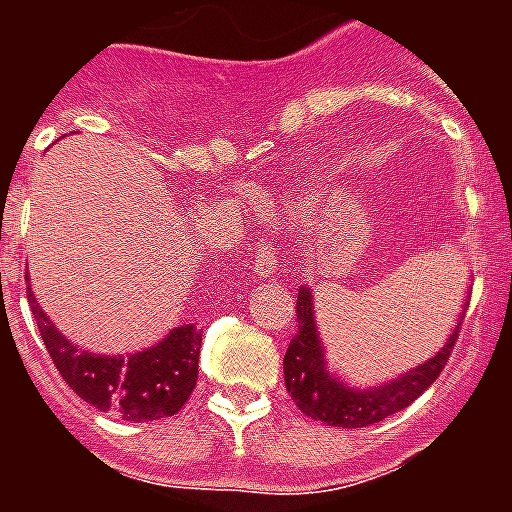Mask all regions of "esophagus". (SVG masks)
<instances>
[{
  "label": "esophagus",
  "mask_w": 512,
  "mask_h": 512,
  "mask_svg": "<svg viewBox=\"0 0 512 512\" xmlns=\"http://www.w3.org/2000/svg\"><path fill=\"white\" fill-rule=\"evenodd\" d=\"M252 271H255L257 279H265V276H273V273L279 271V255H276L273 244H257Z\"/></svg>",
  "instance_id": "34e87169"
}]
</instances>
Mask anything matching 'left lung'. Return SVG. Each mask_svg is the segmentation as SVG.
Wrapping results in <instances>:
<instances>
[{"label": "left lung", "mask_w": 512, "mask_h": 512, "mask_svg": "<svg viewBox=\"0 0 512 512\" xmlns=\"http://www.w3.org/2000/svg\"><path fill=\"white\" fill-rule=\"evenodd\" d=\"M460 324L454 329V335L446 340L444 348L430 361L420 364L412 372L401 374L398 380L388 382V385L353 390L327 372L324 350H321L316 321H313L311 289L300 287L297 292V327L300 329H297L295 340L289 342L287 356H284V382H287L289 396L295 398L300 412L313 420L335 425V428H366V425L382 422L390 414L406 409L414 398H420L441 377L446 361L452 356L457 335H460Z\"/></svg>", "instance_id": "obj_1"}]
</instances>
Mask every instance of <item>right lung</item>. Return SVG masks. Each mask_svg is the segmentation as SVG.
<instances>
[{
    "label": "right lung",
    "mask_w": 512,
    "mask_h": 512,
    "mask_svg": "<svg viewBox=\"0 0 512 512\" xmlns=\"http://www.w3.org/2000/svg\"><path fill=\"white\" fill-rule=\"evenodd\" d=\"M36 327L52 364L76 396L100 412L130 422L162 420L183 409L196 388L201 335L188 324L177 327L156 348L132 356H95L60 335L28 292Z\"/></svg>",
    "instance_id": "obj_1"
}]
</instances>
